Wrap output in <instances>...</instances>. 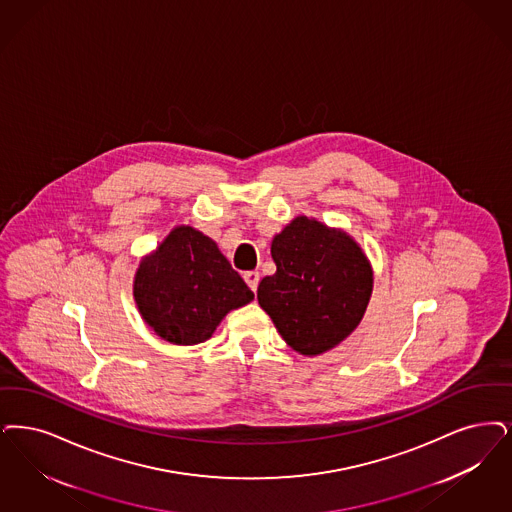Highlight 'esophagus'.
<instances>
[{
  "instance_id": "obj_1",
  "label": "esophagus",
  "mask_w": 512,
  "mask_h": 512,
  "mask_svg": "<svg viewBox=\"0 0 512 512\" xmlns=\"http://www.w3.org/2000/svg\"><path fill=\"white\" fill-rule=\"evenodd\" d=\"M244 280H246V284L249 286V289L255 293V291H257V287H259V272L249 270V272L244 274Z\"/></svg>"
}]
</instances>
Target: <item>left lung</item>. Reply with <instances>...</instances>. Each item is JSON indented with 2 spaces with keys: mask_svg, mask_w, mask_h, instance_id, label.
I'll list each match as a JSON object with an SVG mask.
<instances>
[{
  "mask_svg": "<svg viewBox=\"0 0 512 512\" xmlns=\"http://www.w3.org/2000/svg\"><path fill=\"white\" fill-rule=\"evenodd\" d=\"M276 272L261 280L259 305L289 347L305 356L337 347L358 328L373 270L347 232L297 217L274 236Z\"/></svg>",
  "mask_w": 512,
  "mask_h": 512,
  "instance_id": "8db88e82",
  "label": "left lung"
}]
</instances>
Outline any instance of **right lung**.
<instances>
[{"label":"right lung","mask_w":512,"mask_h":512,"mask_svg":"<svg viewBox=\"0 0 512 512\" xmlns=\"http://www.w3.org/2000/svg\"><path fill=\"white\" fill-rule=\"evenodd\" d=\"M133 297L144 322L167 343L207 341L253 291L217 244L192 226H177L137 268Z\"/></svg>","instance_id":"obj_1"}]
</instances>
